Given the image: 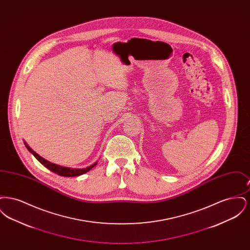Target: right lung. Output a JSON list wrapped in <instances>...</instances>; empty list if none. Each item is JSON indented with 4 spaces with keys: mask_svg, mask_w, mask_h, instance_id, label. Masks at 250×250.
Returning <instances> with one entry per match:
<instances>
[{
    "mask_svg": "<svg viewBox=\"0 0 250 250\" xmlns=\"http://www.w3.org/2000/svg\"><path fill=\"white\" fill-rule=\"evenodd\" d=\"M25 146L27 147V149L35 155L36 159L44 166L46 167L47 168H48L49 170H51L52 172L58 174L60 176H64V177H75V176H80L83 173H86L87 171H89L90 169H92L97 164V162H95V164L91 165V166L87 167H84V168H71V167H62L59 165H56V164H53L51 162H49L48 160L44 159L43 157H41L40 155H37L35 151H33L29 145L26 143H24Z\"/></svg>",
    "mask_w": 250,
    "mask_h": 250,
    "instance_id": "obj_1",
    "label": "right lung"
}]
</instances>
